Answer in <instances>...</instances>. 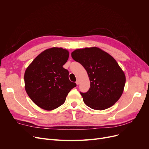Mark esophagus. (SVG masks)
<instances>
[{
  "label": "esophagus",
  "mask_w": 149,
  "mask_h": 149,
  "mask_svg": "<svg viewBox=\"0 0 149 149\" xmlns=\"http://www.w3.org/2000/svg\"><path fill=\"white\" fill-rule=\"evenodd\" d=\"M76 84H77V85H79V84H80V80H77Z\"/></svg>",
  "instance_id": "34e87169"
}]
</instances>
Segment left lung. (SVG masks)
Returning a JSON list of instances; mask_svg holds the SVG:
<instances>
[{
	"label": "left lung",
	"mask_w": 149,
	"mask_h": 149,
	"mask_svg": "<svg viewBox=\"0 0 149 149\" xmlns=\"http://www.w3.org/2000/svg\"><path fill=\"white\" fill-rule=\"evenodd\" d=\"M71 56L84 68L90 80L89 91L80 92L85 104L99 111L115 104L123 93L126 76L114 58L98 47L75 49Z\"/></svg>",
	"instance_id": "1"
}]
</instances>
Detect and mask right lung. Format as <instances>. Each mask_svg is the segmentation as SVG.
Wrapping results in <instances>:
<instances>
[{"label": "right lung", "mask_w": 149, "mask_h": 149, "mask_svg": "<svg viewBox=\"0 0 149 149\" xmlns=\"http://www.w3.org/2000/svg\"><path fill=\"white\" fill-rule=\"evenodd\" d=\"M69 51L62 48L47 49L33 60L24 75L25 88L33 102L44 110L52 111L65 103L68 93L76 86L69 79L63 66Z\"/></svg>", "instance_id": "1"}]
</instances>
